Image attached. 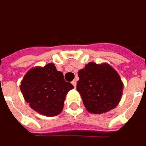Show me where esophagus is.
I'll return each instance as SVG.
<instances>
[{
    "label": "esophagus",
    "mask_w": 146,
    "mask_h": 146,
    "mask_svg": "<svg viewBox=\"0 0 146 146\" xmlns=\"http://www.w3.org/2000/svg\"><path fill=\"white\" fill-rule=\"evenodd\" d=\"M71 83H72V84H73V85H74V87H76V80H73V81H72V82H71Z\"/></svg>",
    "instance_id": "obj_1"
}]
</instances>
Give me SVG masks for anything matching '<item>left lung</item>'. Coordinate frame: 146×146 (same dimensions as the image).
Masks as SVG:
<instances>
[{
	"mask_svg": "<svg viewBox=\"0 0 146 146\" xmlns=\"http://www.w3.org/2000/svg\"><path fill=\"white\" fill-rule=\"evenodd\" d=\"M76 85L85 108L94 114L105 113L118 105L123 83L118 73L108 63L89 62L78 72Z\"/></svg>",
	"mask_w": 146,
	"mask_h": 146,
	"instance_id": "1",
	"label": "left lung"
}]
</instances>
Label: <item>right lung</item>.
I'll use <instances>...</instances> for the list:
<instances>
[{
	"instance_id": "right-lung-1",
	"label": "right lung",
	"mask_w": 146,
	"mask_h": 146,
	"mask_svg": "<svg viewBox=\"0 0 146 146\" xmlns=\"http://www.w3.org/2000/svg\"><path fill=\"white\" fill-rule=\"evenodd\" d=\"M73 88L53 63L33 67L20 83V90L26 103L34 111L47 117L62 113L66 96Z\"/></svg>"
}]
</instances>
